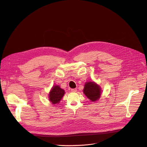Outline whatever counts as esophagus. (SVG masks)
Wrapping results in <instances>:
<instances>
[{
	"mask_svg": "<svg viewBox=\"0 0 147 147\" xmlns=\"http://www.w3.org/2000/svg\"><path fill=\"white\" fill-rule=\"evenodd\" d=\"M76 91H77V89H76V88L71 89V92H76Z\"/></svg>",
	"mask_w": 147,
	"mask_h": 147,
	"instance_id": "1",
	"label": "esophagus"
}]
</instances>
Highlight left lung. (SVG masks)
<instances>
[{"mask_svg": "<svg viewBox=\"0 0 147 147\" xmlns=\"http://www.w3.org/2000/svg\"><path fill=\"white\" fill-rule=\"evenodd\" d=\"M83 92L90 100L94 102L99 99L101 90L100 87L96 83L93 82H87L84 86Z\"/></svg>", "mask_w": 147, "mask_h": 147, "instance_id": "obj_1", "label": "left lung"}]
</instances>
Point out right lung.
<instances>
[{
	"label": "right lung",
	"instance_id": "1",
	"mask_svg": "<svg viewBox=\"0 0 147 147\" xmlns=\"http://www.w3.org/2000/svg\"><path fill=\"white\" fill-rule=\"evenodd\" d=\"M65 94V91L58 86H53L52 90L49 94L50 101L53 104L59 103L60 100Z\"/></svg>",
	"mask_w": 147,
	"mask_h": 147
}]
</instances>
